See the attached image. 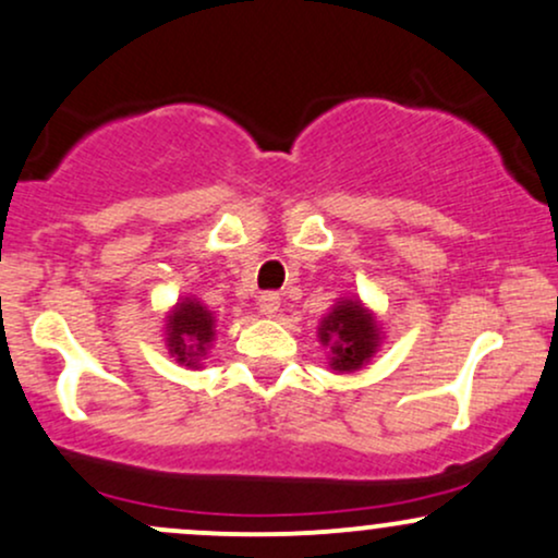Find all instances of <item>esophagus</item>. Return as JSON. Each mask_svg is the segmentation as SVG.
<instances>
[{"label": "esophagus", "instance_id": "1", "mask_svg": "<svg viewBox=\"0 0 558 558\" xmlns=\"http://www.w3.org/2000/svg\"><path fill=\"white\" fill-rule=\"evenodd\" d=\"M256 307H259V312L265 317H275L280 310V296L278 293H262L259 302H256Z\"/></svg>", "mask_w": 558, "mask_h": 558}]
</instances>
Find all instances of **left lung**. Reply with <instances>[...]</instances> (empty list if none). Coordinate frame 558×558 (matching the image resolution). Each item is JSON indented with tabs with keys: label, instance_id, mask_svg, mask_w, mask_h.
<instances>
[{
	"label": "left lung",
	"instance_id": "obj_1",
	"mask_svg": "<svg viewBox=\"0 0 558 558\" xmlns=\"http://www.w3.org/2000/svg\"><path fill=\"white\" fill-rule=\"evenodd\" d=\"M317 339L328 349V368L354 373L371 363L384 341L376 312L357 296H341L317 326Z\"/></svg>",
	"mask_w": 558,
	"mask_h": 558
}]
</instances>
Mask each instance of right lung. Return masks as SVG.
<instances>
[{"label": "right lung", "instance_id": "add662e5", "mask_svg": "<svg viewBox=\"0 0 558 558\" xmlns=\"http://www.w3.org/2000/svg\"><path fill=\"white\" fill-rule=\"evenodd\" d=\"M163 341L171 357L185 368L198 371L201 363L206 360L209 349L217 339V317L198 302L195 296H182L167 312V323H163Z\"/></svg>", "mask_w": 558, "mask_h": 558}]
</instances>
